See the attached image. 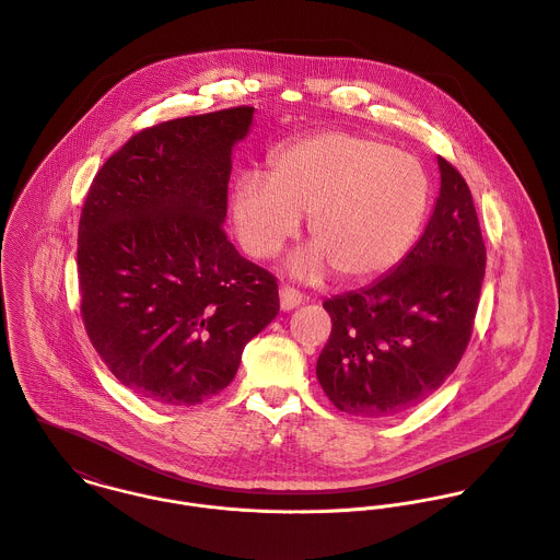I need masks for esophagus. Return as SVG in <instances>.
I'll return each mask as SVG.
<instances>
[{
    "label": "esophagus",
    "mask_w": 560,
    "mask_h": 560,
    "mask_svg": "<svg viewBox=\"0 0 560 560\" xmlns=\"http://www.w3.org/2000/svg\"><path fill=\"white\" fill-rule=\"evenodd\" d=\"M278 295H280V308L282 311H293L302 304V293L291 289V287H280Z\"/></svg>",
    "instance_id": "1"
}]
</instances>
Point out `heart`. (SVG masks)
Instances as JSON below:
<instances>
[{"instance_id": "1", "label": "heart", "mask_w": 560, "mask_h": 560, "mask_svg": "<svg viewBox=\"0 0 560 560\" xmlns=\"http://www.w3.org/2000/svg\"><path fill=\"white\" fill-rule=\"evenodd\" d=\"M428 195L425 172L412 156L368 137L324 132L278 150L267 180L243 176L232 195V223L249 256L271 258L308 214L313 247L291 258V273L315 280L330 267L343 282H368L408 254Z\"/></svg>"}]
</instances>
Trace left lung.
<instances>
[{
	"label": "left lung",
	"instance_id": "left-lung-1",
	"mask_svg": "<svg viewBox=\"0 0 560 560\" xmlns=\"http://www.w3.org/2000/svg\"><path fill=\"white\" fill-rule=\"evenodd\" d=\"M441 188L410 252L370 287L326 300L330 339L317 380L357 417H393L432 395L467 350L487 249L471 190L436 159Z\"/></svg>",
	"mask_w": 560,
	"mask_h": 560
}]
</instances>
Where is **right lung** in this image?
Masks as SVG:
<instances>
[{"label":"right lung","mask_w":560,"mask_h":560,"mask_svg":"<svg viewBox=\"0 0 560 560\" xmlns=\"http://www.w3.org/2000/svg\"><path fill=\"white\" fill-rule=\"evenodd\" d=\"M254 108L135 135L97 172L78 228L89 339L110 373L161 406L223 390L278 315V284L223 232L232 150Z\"/></svg>","instance_id":"right-lung-1"}]
</instances>
